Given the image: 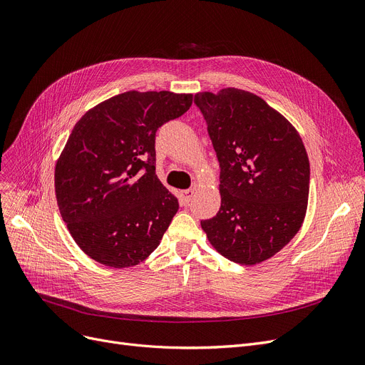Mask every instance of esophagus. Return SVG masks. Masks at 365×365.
<instances>
[{"mask_svg":"<svg viewBox=\"0 0 365 365\" xmlns=\"http://www.w3.org/2000/svg\"><path fill=\"white\" fill-rule=\"evenodd\" d=\"M193 195H195V190H192V188H188V190H184V192H181V205H187L190 200H192V197H193Z\"/></svg>","mask_w":365,"mask_h":365,"instance_id":"34e87169","label":"esophagus"}]
</instances>
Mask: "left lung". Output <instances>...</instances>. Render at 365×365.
I'll use <instances>...</instances> for the list:
<instances>
[{
	"instance_id": "8db88e82",
	"label": "left lung",
	"mask_w": 365,
	"mask_h": 365,
	"mask_svg": "<svg viewBox=\"0 0 365 365\" xmlns=\"http://www.w3.org/2000/svg\"><path fill=\"white\" fill-rule=\"evenodd\" d=\"M195 103L220 162L221 206L202 229L230 262L262 263L297 235L306 215L310 168L302 138L247 91L199 92Z\"/></svg>"
}]
</instances>
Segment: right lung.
I'll use <instances>...</instances> for the list:
<instances>
[{
  "instance_id": "add662e5",
  "label": "right lung",
  "mask_w": 365,
  "mask_h": 365,
  "mask_svg": "<svg viewBox=\"0 0 365 365\" xmlns=\"http://www.w3.org/2000/svg\"><path fill=\"white\" fill-rule=\"evenodd\" d=\"M192 93L125 92L73 129L55 168L62 220L95 262L123 269L159 247L178 199L155 175V132L192 107Z\"/></svg>"
}]
</instances>
